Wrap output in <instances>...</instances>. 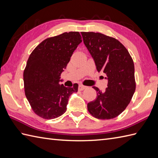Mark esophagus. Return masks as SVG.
<instances>
[{
	"instance_id": "obj_1",
	"label": "esophagus",
	"mask_w": 158,
	"mask_h": 158,
	"mask_svg": "<svg viewBox=\"0 0 158 158\" xmlns=\"http://www.w3.org/2000/svg\"><path fill=\"white\" fill-rule=\"evenodd\" d=\"M86 88H87V87L85 86V85H83L81 84V85H79V90H80V91H82V90L85 89Z\"/></svg>"
}]
</instances>
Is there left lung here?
<instances>
[{
  "label": "left lung",
  "instance_id": "left-lung-1",
  "mask_svg": "<svg viewBox=\"0 0 158 158\" xmlns=\"http://www.w3.org/2000/svg\"><path fill=\"white\" fill-rule=\"evenodd\" d=\"M81 35L97 70L105 73L108 80L105 92L93 87L97 96L88 104V111L97 119L115 118L126 109L135 92L133 60L127 49L115 38L99 32H82Z\"/></svg>",
  "mask_w": 158,
  "mask_h": 158
}]
</instances>
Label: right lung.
I'll return each mask as SVG.
<instances>
[{
  "mask_svg": "<svg viewBox=\"0 0 158 158\" xmlns=\"http://www.w3.org/2000/svg\"><path fill=\"white\" fill-rule=\"evenodd\" d=\"M82 42L79 32H64L45 39L30 55L23 71L25 95L36 115L52 119L66 110L69 96L78 90L60 85V75Z\"/></svg>",
  "mask_w": 158,
  "mask_h": 158,
  "instance_id": "add662e5",
  "label": "right lung"
}]
</instances>
